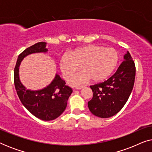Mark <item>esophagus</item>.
I'll return each mask as SVG.
<instances>
[{
  "instance_id": "obj_1",
  "label": "esophagus",
  "mask_w": 152,
  "mask_h": 152,
  "mask_svg": "<svg viewBox=\"0 0 152 152\" xmlns=\"http://www.w3.org/2000/svg\"><path fill=\"white\" fill-rule=\"evenodd\" d=\"M85 87V86H77L76 87V89H78V90H80V89H82Z\"/></svg>"
}]
</instances>
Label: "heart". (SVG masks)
I'll list each match as a JSON object with an SVG mask.
<instances>
[{"mask_svg": "<svg viewBox=\"0 0 152 152\" xmlns=\"http://www.w3.org/2000/svg\"><path fill=\"white\" fill-rule=\"evenodd\" d=\"M119 54L115 48L101 45H89L75 49L71 53H64L60 58L59 66L65 80H68L76 74L69 83L77 86L89 79L93 82H101L107 79L117 66Z\"/></svg>", "mask_w": 152, "mask_h": 152, "instance_id": "b5f03b06", "label": "heart"}]
</instances>
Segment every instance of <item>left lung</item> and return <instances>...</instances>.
Returning a JSON list of instances; mask_svg holds the SVG:
<instances>
[{
	"mask_svg": "<svg viewBox=\"0 0 152 152\" xmlns=\"http://www.w3.org/2000/svg\"><path fill=\"white\" fill-rule=\"evenodd\" d=\"M124 61L107 80L90 86L93 98L88 102L90 111L97 117L107 118L122 109L134 88L136 66L130 53L124 56Z\"/></svg>",
	"mask_w": 152,
	"mask_h": 152,
	"instance_id": "1",
	"label": "left lung"
}]
</instances>
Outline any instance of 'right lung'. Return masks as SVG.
I'll list each match as a JSON object with an SVG mask.
<instances>
[{
    "label": "right lung",
    "mask_w": 152,
    "mask_h": 152,
    "mask_svg": "<svg viewBox=\"0 0 152 152\" xmlns=\"http://www.w3.org/2000/svg\"><path fill=\"white\" fill-rule=\"evenodd\" d=\"M45 45V42L37 43L18 55L14 68V82L16 93L23 105L35 117L49 121L56 119L64 111L72 89L56 75L55 78L46 88L35 91L26 90L18 77V68L23 59L30 54L47 52Z\"/></svg>",
    "instance_id": "right-lung-1"
}]
</instances>
